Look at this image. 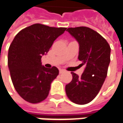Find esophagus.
Returning <instances> with one entry per match:
<instances>
[{
	"mask_svg": "<svg viewBox=\"0 0 123 123\" xmlns=\"http://www.w3.org/2000/svg\"><path fill=\"white\" fill-rule=\"evenodd\" d=\"M64 72H65V70H64V69H60V70H59V73L60 74L63 73Z\"/></svg>",
	"mask_w": 123,
	"mask_h": 123,
	"instance_id": "34e87169",
	"label": "esophagus"
}]
</instances>
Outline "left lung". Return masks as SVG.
Instances as JSON below:
<instances>
[{
	"label": "left lung",
	"mask_w": 123,
	"mask_h": 123,
	"mask_svg": "<svg viewBox=\"0 0 123 123\" xmlns=\"http://www.w3.org/2000/svg\"><path fill=\"white\" fill-rule=\"evenodd\" d=\"M79 44L78 59L85 65L80 77L71 73L73 80L65 86L72 102L85 105L94 99L103 85L111 61V47L97 32L86 26L67 30Z\"/></svg>",
	"instance_id": "1"
}]
</instances>
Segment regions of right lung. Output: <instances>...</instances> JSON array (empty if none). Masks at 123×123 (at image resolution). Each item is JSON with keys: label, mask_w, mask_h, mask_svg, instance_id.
<instances>
[{"label": "right lung", "mask_w": 123, "mask_h": 123, "mask_svg": "<svg viewBox=\"0 0 123 123\" xmlns=\"http://www.w3.org/2000/svg\"><path fill=\"white\" fill-rule=\"evenodd\" d=\"M67 28L34 24L21 30L8 49V66L15 90L26 101L38 103L46 99L51 82L59 74L56 67H44L41 57Z\"/></svg>", "instance_id": "1"}]
</instances>
